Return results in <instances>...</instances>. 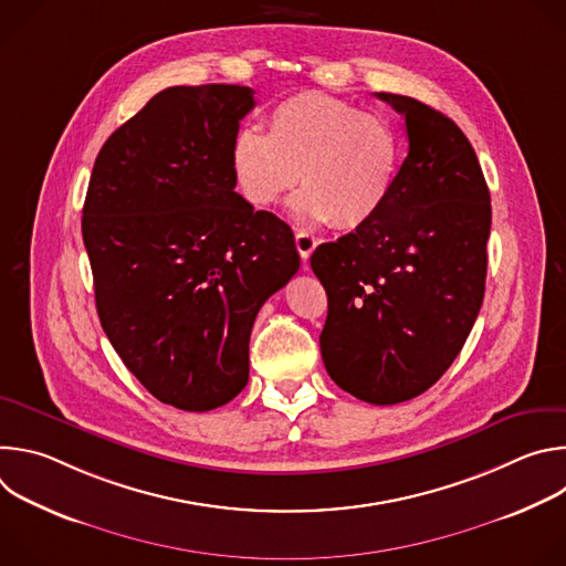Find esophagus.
<instances>
[{"label": "esophagus", "mask_w": 566, "mask_h": 566, "mask_svg": "<svg viewBox=\"0 0 566 566\" xmlns=\"http://www.w3.org/2000/svg\"><path fill=\"white\" fill-rule=\"evenodd\" d=\"M295 247H297V253L302 255V260L306 262V260L311 258V253L315 251V247H317V239H315L313 234L300 230V232L295 234Z\"/></svg>", "instance_id": "34e87169"}]
</instances>
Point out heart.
<instances>
[{
    "mask_svg": "<svg viewBox=\"0 0 566 566\" xmlns=\"http://www.w3.org/2000/svg\"><path fill=\"white\" fill-rule=\"evenodd\" d=\"M402 168V140L380 116L306 92L275 105L266 134L244 127L230 143V172L255 208L282 203L306 186L293 208L340 230L369 226L389 206Z\"/></svg>",
    "mask_w": 566,
    "mask_h": 566,
    "instance_id": "1",
    "label": "heart"
}]
</instances>
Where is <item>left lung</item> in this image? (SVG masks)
<instances>
[{"mask_svg":"<svg viewBox=\"0 0 566 566\" xmlns=\"http://www.w3.org/2000/svg\"><path fill=\"white\" fill-rule=\"evenodd\" d=\"M406 118L410 149L389 206L319 244L327 291L322 360L352 396L394 406L430 389L459 356L483 302L491 192L465 134L441 112L376 94Z\"/></svg>","mask_w":566,"mask_h":566,"instance_id":"left-lung-1","label":"left lung"}]
</instances>
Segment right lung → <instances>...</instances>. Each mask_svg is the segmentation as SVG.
Returning a JSON list of instances; mask_svg holds the SVG:
<instances>
[{
    "label": "right lung",
    "instance_id": "1",
    "mask_svg": "<svg viewBox=\"0 0 566 566\" xmlns=\"http://www.w3.org/2000/svg\"><path fill=\"white\" fill-rule=\"evenodd\" d=\"M253 94H156L98 151L83 208L112 347L154 398L186 412L247 387L258 311L300 269L289 223L234 192L230 143Z\"/></svg>",
    "mask_w": 566,
    "mask_h": 566
}]
</instances>
